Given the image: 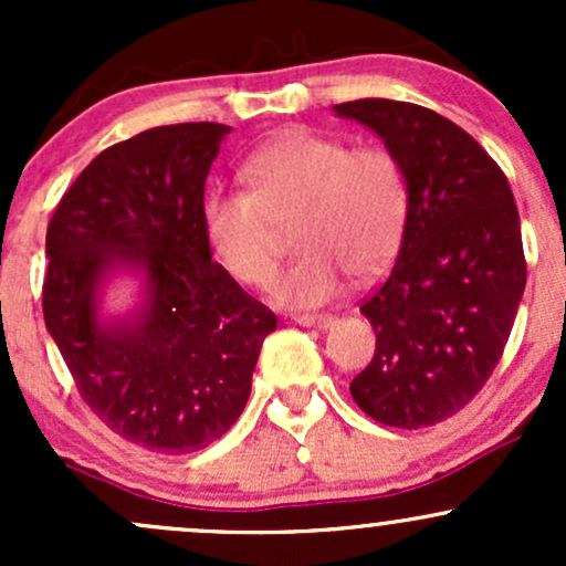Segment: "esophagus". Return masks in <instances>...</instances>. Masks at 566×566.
Returning a JSON list of instances; mask_svg holds the SVG:
<instances>
[{
  "label": "esophagus",
  "instance_id": "34e87169",
  "mask_svg": "<svg viewBox=\"0 0 566 566\" xmlns=\"http://www.w3.org/2000/svg\"><path fill=\"white\" fill-rule=\"evenodd\" d=\"M295 322L303 324V327L329 329L335 324V316H329V314H297Z\"/></svg>",
  "mask_w": 566,
  "mask_h": 566
}]
</instances>
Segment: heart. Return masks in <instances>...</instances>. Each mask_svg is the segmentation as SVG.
I'll list each match as a JSON object with an SVG mask.
<instances>
[{
    "mask_svg": "<svg viewBox=\"0 0 566 566\" xmlns=\"http://www.w3.org/2000/svg\"><path fill=\"white\" fill-rule=\"evenodd\" d=\"M244 178L250 191L205 193L201 229L231 276L263 287L276 274V220L297 218L301 255L271 287L279 305L329 303L346 271L369 276L399 250L409 191L399 159L386 148H348L335 135L292 127L247 159Z\"/></svg>",
    "mask_w": 566,
    "mask_h": 566,
    "instance_id": "b5f03b06",
    "label": "heart"
}]
</instances>
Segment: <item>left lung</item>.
Listing matches in <instances>:
<instances>
[{
  "instance_id": "obj_1",
  "label": "left lung",
  "mask_w": 566,
  "mask_h": 566,
  "mask_svg": "<svg viewBox=\"0 0 566 566\" xmlns=\"http://www.w3.org/2000/svg\"><path fill=\"white\" fill-rule=\"evenodd\" d=\"M333 112L386 143L409 191L391 274L361 305L378 340L350 396L382 426H433L482 391L509 343L527 284L516 201L484 148L431 108L361 97Z\"/></svg>"
}]
</instances>
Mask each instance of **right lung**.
<instances>
[{
    "label": "right lung",
    "instance_id": "1",
    "mask_svg": "<svg viewBox=\"0 0 566 566\" xmlns=\"http://www.w3.org/2000/svg\"><path fill=\"white\" fill-rule=\"evenodd\" d=\"M229 125L154 127L106 148L48 226L42 311L90 409L151 452L210 447L237 423L276 316L212 261L207 175ZM116 281L134 303L112 312Z\"/></svg>",
    "mask_w": 566,
    "mask_h": 566
}]
</instances>
